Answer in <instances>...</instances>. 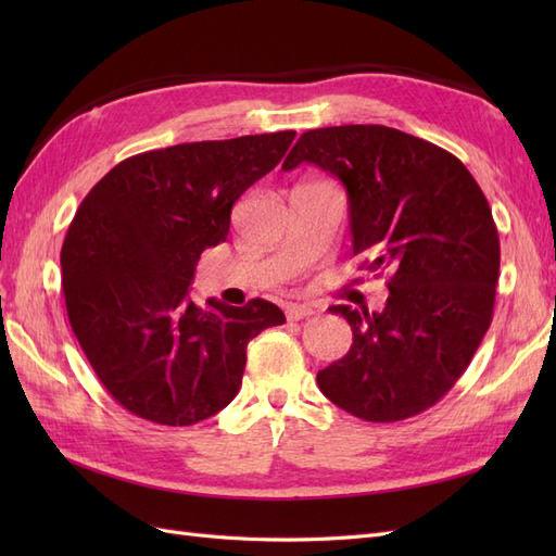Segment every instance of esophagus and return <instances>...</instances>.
Instances as JSON below:
<instances>
[{
  "label": "esophagus",
  "instance_id": "1",
  "mask_svg": "<svg viewBox=\"0 0 556 556\" xmlns=\"http://www.w3.org/2000/svg\"><path fill=\"white\" fill-rule=\"evenodd\" d=\"M285 313H288V319L296 323V319H304V317L313 315V306H308V304H290Z\"/></svg>",
  "mask_w": 556,
  "mask_h": 556
}]
</instances>
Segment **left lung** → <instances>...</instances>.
Instances as JSON below:
<instances>
[{"label":"left lung","instance_id":"left-lung-1","mask_svg":"<svg viewBox=\"0 0 556 556\" xmlns=\"http://www.w3.org/2000/svg\"><path fill=\"white\" fill-rule=\"evenodd\" d=\"M317 164L345 185L352 252L387 274L380 313L348 319V355L317 374L323 394L366 422H399L439 403L492 325L501 264L492 208L447 150L384 125L301 134L285 172Z\"/></svg>","mask_w":556,"mask_h":556}]
</instances>
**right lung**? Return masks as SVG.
Instances as JSON below:
<instances>
[{
	"mask_svg": "<svg viewBox=\"0 0 556 556\" xmlns=\"http://www.w3.org/2000/svg\"><path fill=\"white\" fill-rule=\"evenodd\" d=\"M296 131L178 143L115 164L80 201L62 243L72 329L97 378L131 415L190 427L239 394L245 348L285 323L264 299L206 308L188 294L231 206L288 153Z\"/></svg>",
	"mask_w": 556,
	"mask_h": 556,
	"instance_id": "1",
	"label": "right lung"
}]
</instances>
